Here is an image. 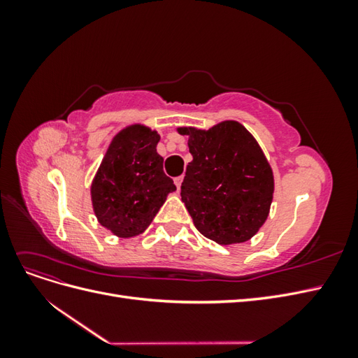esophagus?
<instances>
[{"label":"esophagus","instance_id":"1","mask_svg":"<svg viewBox=\"0 0 358 358\" xmlns=\"http://www.w3.org/2000/svg\"><path fill=\"white\" fill-rule=\"evenodd\" d=\"M182 180H183V178H182V176H179V178H175V185H176V188H178V189H180Z\"/></svg>","mask_w":358,"mask_h":358}]
</instances>
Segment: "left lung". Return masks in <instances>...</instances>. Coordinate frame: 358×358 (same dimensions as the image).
Instances as JSON below:
<instances>
[{
    "instance_id": "left-lung-1",
    "label": "left lung",
    "mask_w": 358,
    "mask_h": 358,
    "mask_svg": "<svg viewBox=\"0 0 358 358\" xmlns=\"http://www.w3.org/2000/svg\"><path fill=\"white\" fill-rule=\"evenodd\" d=\"M188 134L192 161L180 187L196 229L220 245L251 239L264 224L273 199V173L248 129L225 121Z\"/></svg>"
}]
</instances>
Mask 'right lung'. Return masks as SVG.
Returning <instances> with one entry per match:
<instances>
[{"instance_id":"1","label":"right lung","mask_w":358,"mask_h":358,"mask_svg":"<svg viewBox=\"0 0 358 358\" xmlns=\"http://www.w3.org/2000/svg\"><path fill=\"white\" fill-rule=\"evenodd\" d=\"M159 136L142 125L119 133L91 187L100 224L119 237L143 233L176 185L162 170L157 152Z\"/></svg>"}]
</instances>
